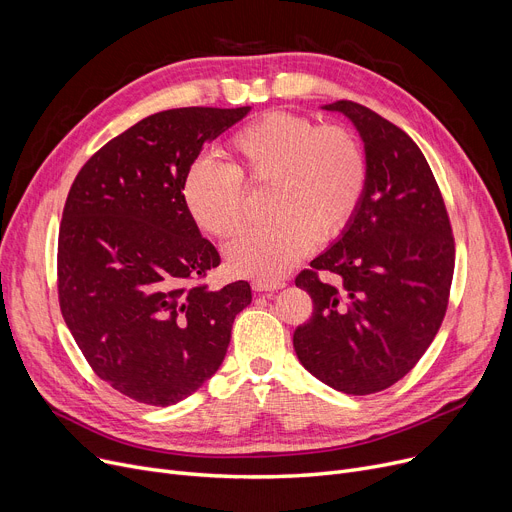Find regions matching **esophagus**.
Returning <instances> with one entry per match:
<instances>
[{"instance_id": "1", "label": "esophagus", "mask_w": 512, "mask_h": 512, "mask_svg": "<svg viewBox=\"0 0 512 512\" xmlns=\"http://www.w3.org/2000/svg\"><path fill=\"white\" fill-rule=\"evenodd\" d=\"M282 286H284L282 280H255L253 282L255 292H272V290H278Z\"/></svg>"}]
</instances>
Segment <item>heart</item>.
<instances>
[{
  "label": "heart",
  "mask_w": 512,
  "mask_h": 512,
  "mask_svg": "<svg viewBox=\"0 0 512 512\" xmlns=\"http://www.w3.org/2000/svg\"><path fill=\"white\" fill-rule=\"evenodd\" d=\"M226 151L230 164L191 161L180 197L203 232L228 240L245 224V186H270L265 213L272 222L245 232L226 251L238 276H284L313 240L332 242L351 226L367 193V155L357 132L344 124L270 112L236 130Z\"/></svg>",
  "instance_id": "heart-1"
}]
</instances>
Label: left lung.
I'll use <instances>...</instances> for the list:
<instances>
[{
	"instance_id": "obj_1",
	"label": "left lung",
	"mask_w": 512,
	"mask_h": 512,
	"mask_svg": "<svg viewBox=\"0 0 512 512\" xmlns=\"http://www.w3.org/2000/svg\"><path fill=\"white\" fill-rule=\"evenodd\" d=\"M326 110L361 132L369 182L342 238L294 278L313 315L292 344L319 382L365 396L405 378L436 338L450 299L454 236L432 168L405 130L348 99Z\"/></svg>"
}]
</instances>
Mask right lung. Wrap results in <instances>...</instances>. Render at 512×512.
I'll list each match as a JSON object with an SVG mask.
<instances>
[{
    "label": "right lung",
    "mask_w": 512,
    "mask_h": 512,
    "mask_svg": "<svg viewBox=\"0 0 512 512\" xmlns=\"http://www.w3.org/2000/svg\"><path fill=\"white\" fill-rule=\"evenodd\" d=\"M242 107L143 118L76 174L58 236V301L97 378L153 407L176 405L220 369L245 280L209 290L220 253L188 215L184 170Z\"/></svg>",
    "instance_id": "add662e5"
}]
</instances>
